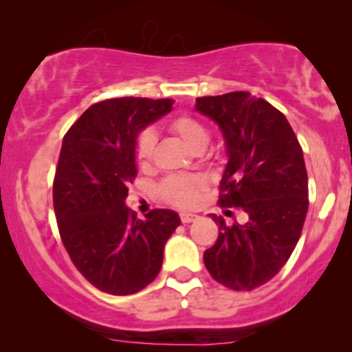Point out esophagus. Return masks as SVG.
<instances>
[{
  "label": "esophagus",
  "instance_id": "1",
  "mask_svg": "<svg viewBox=\"0 0 352 352\" xmlns=\"http://www.w3.org/2000/svg\"><path fill=\"white\" fill-rule=\"evenodd\" d=\"M197 218H199V215H195V213H180L182 223H192Z\"/></svg>",
  "mask_w": 352,
  "mask_h": 352
}]
</instances>
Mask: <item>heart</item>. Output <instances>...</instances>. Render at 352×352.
<instances>
[{
	"label": "heart",
	"mask_w": 352,
	"mask_h": 352,
	"mask_svg": "<svg viewBox=\"0 0 352 352\" xmlns=\"http://www.w3.org/2000/svg\"><path fill=\"white\" fill-rule=\"evenodd\" d=\"M168 131L175 134L190 151L201 152L208 145L210 134L204 124L195 117L182 114L168 120ZM155 147V135L151 131L140 132L135 142V160L139 167L151 164ZM205 188V179L200 175H170L160 185V195L168 204L179 208H190L199 201V195Z\"/></svg>",
	"instance_id": "b5f03b06"
}]
</instances>
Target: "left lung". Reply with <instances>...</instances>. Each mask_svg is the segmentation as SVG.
Segmentation results:
<instances>
[{
    "mask_svg": "<svg viewBox=\"0 0 352 352\" xmlns=\"http://www.w3.org/2000/svg\"><path fill=\"white\" fill-rule=\"evenodd\" d=\"M195 109L218 124L227 145L218 204L248 217L227 227L212 213L220 233L204 263L220 285L252 292L280 272L300 240L308 213L301 145L286 117L250 92L199 98Z\"/></svg>",
    "mask_w": 352,
    "mask_h": 352,
    "instance_id": "8db88e82",
    "label": "left lung"
}]
</instances>
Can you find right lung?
<instances>
[{
	"label": "right lung",
	"mask_w": 352,
	"mask_h": 352,
	"mask_svg": "<svg viewBox=\"0 0 352 352\" xmlns=\"http://www.w3.org/2000/svg\"><path fill=\"white\" fill-rule=\"evenodd\" d=\"M172 99L119 98L94 104L64 135L52 200L72 263L100 292L144 289L162 268L164 246L180 225L173 210L144 220L125 205L135 179L137 135L172 111Z\"/></svg>",
	"instance_id": "right-lung-1"
}]
</instances>
